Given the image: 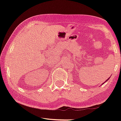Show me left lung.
Returning <instances> with one entry per match:
<instances>
[{
  "label": "left lung",
  "instance_id": "1",
  "mask_svg": "<svg viewBox=\"0 0 121 121\" xmlns=\"http://www.w3.org/2000/svg\"><path fill=\"white\" fill-rule=\"evenodd\" d=\"M109 78H110V77H109V78H108V79H107V80H106V81H105V82H104V83H102V84H101V85H103V84H104V83H105V82H107V81H108V79H109Z\"/></svg>",
  "mask_w": 121,
  "mask_h": 121
}]
</instances>
